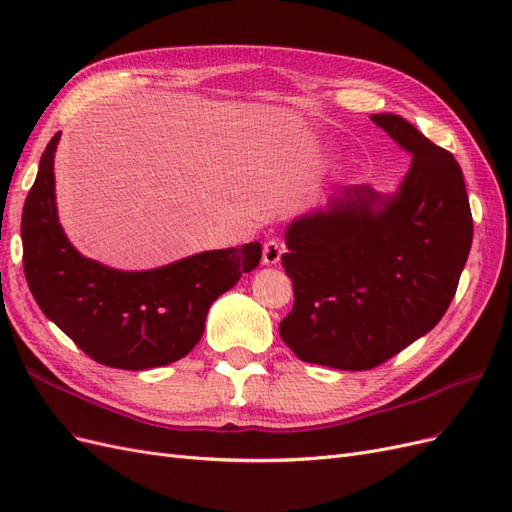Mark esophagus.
<instances>
[{
    "instance_id": "1",
    "label": "esophagus",
    "mask_w": 512,
    "mask_h": 512,
    "mask_svg": "<svg viewBox=\"0 0 512 512\" xmlns=\"http://www.w3.org/2000/svg\"><path fill=\"white\" fill-rule=\"evenodd\" d=\"M282 254H284V245H282V241H277V239H269V241H265V245H262V262H265V265H277V262H280V258H282Z\"/></svg>"
}]
</instances>
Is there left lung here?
Masks as SVG:
<instances>
[{
    "label": "left lung",
    "instance_id": "8db88e82",
    "mask_svg": "<svg viewBox=\"0 0 512 512\" xmlns=\"http://www.w3.org/2000/svg\"><path fill=\"white\" fill-rule=\"evenodd\" d=\"M371 121L412 164L395 194L354 185L294 220L282 256L294 305L280 335L301 361L363 371L429 333L451 305L472 247V211L453 153L393 113Z\"/></svg>",
    "mask_w": 512,
    "mask_h": 512
}]
</instances>
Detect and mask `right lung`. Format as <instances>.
I'll use <instances>...</instances> for the list:
<instances>
[{
	"instance_id": "add662e5",
	"label": "right lung",
	"mask_w": 512,
	"mask_h": 512,
	"mask_svg": "<svg viewBox=\"0 0 512 512\" xmlns=\"http://www.w3.org/2000/svg\"><path fill=\"white\" fill-rule=\"evenodd\" d=\"M46 145L25 198L23 271L36 303L91 359L151 369L183 359L203 337L211 303L258 267V241L188 256L151 271H117L68 241L55 205V151Z\"/></svg>"
}]
</instances>
